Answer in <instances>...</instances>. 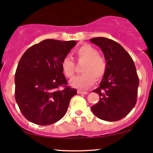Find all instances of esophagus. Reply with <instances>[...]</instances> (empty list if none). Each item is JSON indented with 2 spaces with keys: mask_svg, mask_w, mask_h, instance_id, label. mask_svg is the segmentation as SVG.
<instances>
[{
  "mask_svg": "<svg viewBox=\"0 0 153 153\" xmlns=\"http://www.w3.org/2000/svg\"><path fill=\"white\" fill-rule=\"evenodd\" d=\"M78 94H88V92L87 91H80V90H78Z\"/></svg>",
  "mask_w": 153,
  "mask_h": 153,
  "instance_id": "1",
  "label": "esophagus"
}]
</instances>
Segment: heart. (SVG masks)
<instances>
[{"label": "heart", "instance_id": "obj_1", "mask_svg": "<svg viewBox=\"0 0 153 153\" xmlns=\"http://www.w3.org/2000/svg\"><path fill=\"white\" fill-rule=\"evenodd\" d=\"M76 54L79 59L84 60L85 63L83 68L84 73L76 75L70 80V85L75 88L85 89L95 83V78L100 79L107 70V62L99 52L93 46L88 44L83 45L76 50ZM62 68L67 78H72L75 73V63L68 56L63 59Z\"/></svg>", "mask_w": 153, "mask_h": 153}]
</instances>
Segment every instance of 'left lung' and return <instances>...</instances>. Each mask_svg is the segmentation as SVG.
Here are the masks:
<instances>
[{"instance_id": "obj_1", "label": "left lung", "mask_w": 153, "mask_h": 153, "mask_svg": "<svg viewBox=\"0 0 153 153\" xmlns=\"http://www.w3.org/2000/svg\"><path fill=\"white\" fill-rule=\"evenodd\" d=\"M90 41L101 48L107 62L100 87L93 91L100 95V101L91 110L101 120L117 121L126 116L137 103L139 78L135 65L117 42L103 37Z\"/></svg>"}]
</instances>
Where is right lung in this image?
<instances>
[{"label": "right lung", "instance_id": "right-lung-1", "mask_svg": "<svg viewBox=\"0 0 153 153\" xmlns=\"http://www.w3.org/2000/svg\"><path fill=\"white\" fill-rule=\"evenodd\" d=\"M76 41L47 39L30 47L15 73V100L23 115L38 125H51L64 117L77 94L68 85L62 62Z\"/></svg>", "mask_w": 153, "mask_h": 153}]
</instances>
